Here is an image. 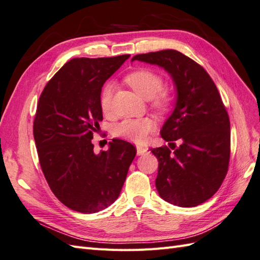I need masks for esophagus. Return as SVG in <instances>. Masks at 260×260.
<instances>
[{
	"mask_svg": "<svg viewBox=\"0 0 260 260\" xmlns=\"http://www.w3.org/2000/svg\"><path fill=\"white\" fill-rule=\"evenodd\" d=\"M136 149H137V155H144L146 151L148 150L147 147H145V146H136Z\"/></svg>",
	"mask_w": 260,
	"mask_h": 260,
	"instance_id": "34e87169",
	"label": "esophagus"
}]
</instances>
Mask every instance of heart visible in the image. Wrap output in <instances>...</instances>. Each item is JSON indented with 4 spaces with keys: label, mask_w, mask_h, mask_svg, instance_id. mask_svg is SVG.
Segmentation results:
<instances>
[{
    "label": "heart",
    "mask_w": 260,
    "mask_h": 260,
    "mask_svg": "<svg viewBox=\"0 0 260 260\" xmlns=\"http://www.w3.org/2000/svg\"><path fill=\"white\" fill-rule=\"evenodd\" d=\"M125 81L134 89L139 95L147 99L151 106L164 110L170 104V94L162 89L164 80L160 75L149 69H137L125 77ZM113 85H104L100 94V108L104 114H110L112 111ZM155 128V123L148 117L126 118L114 126L113 133L116 137L141 143Z\"/></svg>",
    "instance_id": "obj_1"
}]
</instances>
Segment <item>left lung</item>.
<instances>
[{
	"label": "left lung",
	"mask_w": 260,
	"mask_h": 260,
	"mask_svg": "<svg viewBox=\"0 0 260 260\" xmlns=\"http://www.w3.org/2000/svg\"><path fill=\"white\" fill-rule=\"evenodd\" d=\"M134 60L162 67L178 91L174 113L160 132L172 142L170 148L150 149L159 161L158 193L183 208L201 204L221 187L231 157L230 117L216 85L202 66L174 49L136 55ZM175 140L182 143L179 148Z\"/></svg>",
	"instance_id": "1"
}]
</instances>
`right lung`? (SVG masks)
I'll return each mask as SVG.
<instances>
[{"instance_id":"1","label":"right lung","mask_w":260,"mask_h":260,"mask_svg":"<svg viewBox=\"0 0 260 260\" xmlns=\"http://www.w3.org/2000/svg\"><path fill=\"white\" fill-rule=\"evenodd\" d=\"M128 57L73 58L39 96L32 125L39 164L52 193L73 211L96 213L110 206L136 156L134 146L122 139L99 155L91 142L103 119L102 86Z\"/></svg>"}]
</instances>
